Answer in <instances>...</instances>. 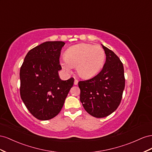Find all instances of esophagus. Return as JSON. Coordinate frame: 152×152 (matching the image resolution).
<instances>
[{
  "instance_id": "34e87169",
  "label": "esophagus",
  "mask_w": 152,
  "mask_h": 152,
  "mask_svg": "<svg viewBox=\"0 0 152 152\" xmlns=\"http://www.w3.org/2000/svg\"><path fill=\"white\" fill-rule=\"evenodd\" d=\"M77 83H78V80L75 79V81H74V84H75V85H77Z\"/></svg>"
}]
</instances>
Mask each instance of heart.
Returning a JSON list of instances; mask_svg holds the SVG:
<instances>
[{
  "instance_id": "1",
  "label": "heart",
  "mask_w": 152,
  "mask_h": 152,
  "mask_svg": "<svg viewBox=\"0 0 152 152\" xmlns=\"http://www.w3.org/2000/svg\"><path fill=\"white\" fill-rule=\"evenodd\" d=\"M105 58V51L101 46L80 43L67 48L60 63L65 72H71L72 67H76L77 75L88 79L101 70Z\"/></svg>"
}]
</instances>
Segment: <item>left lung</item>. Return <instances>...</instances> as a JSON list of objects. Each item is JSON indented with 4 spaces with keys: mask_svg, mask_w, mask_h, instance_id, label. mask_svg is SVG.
Masks as SVG:
<instances>
[{
    "mask_svg": "<svg viewBox=\"0 0 152 152\" xmlns=\"http://www.w3.org/2000/svg\"><path fill=\"white\" fill-rule=\"evenodd\" d=\"M106 62L97 75L78 82L80 101L86 111L96 118H103L118 107L125 88L123 64L113 51L101 45Z\"/></svg>",
    "mask_w": 152,
    "mask_h": 152,
    "instance_id": "1",
    "label": "left lung"
}]
</instances>
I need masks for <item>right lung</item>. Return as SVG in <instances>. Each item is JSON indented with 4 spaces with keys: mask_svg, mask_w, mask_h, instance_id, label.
Masks as SVG:
<instances>
[{
    "mask_svg": "<svg viewBox=\"0 0 152 152\" xmlns=\"http://www.w3.org/2000/svg\"><path fill=\"white\" fill-rule=\"evenodd\" d=\"M63 41H46L30 50L20 68V95L25 106L40 120L54 118L61 111L74 84L64 81L58 71Z\"/></svg>",
    "mask_w": 152,
    "mask_h": 152,
    "instance_id": "right-lung-1",
    "label": "right lung"
}]
</instances>
